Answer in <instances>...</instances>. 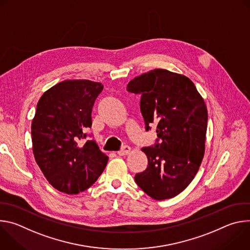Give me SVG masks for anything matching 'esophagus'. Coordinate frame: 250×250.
Returning a JSON list of instances; mask_svg holds the SVG:
<instances>
[{
  "instance_id": "obj_1",
  "label": "esophagus",
  "mask_w": 250,
  "mask_h": 250,
  "mask_svg": "<svg viewBox=\"0 0 250 250\" xmlns=\"http://www.w3.org/2000/svg\"><path fill=\"white\" fill-rule=\"evenodd\" d=\"M129 151H130V147H129V146H123V147H122V149H121V150H119V151H118V154H119V155H121V156H123V155H126V154H128V153H129Z\"/></svg>"
}]
</instances>
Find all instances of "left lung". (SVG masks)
<instances>
[{
    "label": "left lung",
    "instance_id": "obj_1",
    "mask_svg": "<svg viewBox=\"0 0 250 250\" xmlns=\"http://www.w3.org/2000/svg\"><path fill=\"white\" fill-rule=\"evenodd\" d=\"M126 90L140 95L146 130L155 125L157 132L155 144L142 148L148 165L134 180L152 199L173 198L192 182L203 160L206 104L188 77L164 69L135 77Z\"/></svg>",
    "mask_w": 250,
    "mask_h": 250
}]
</instances>
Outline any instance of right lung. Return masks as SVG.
Returning a JSON list of instances; mask_svg holds the SVG:
<instances>
[{
    "instance_id": "obj_1",
    "label": "right lung",
    "mask_w": 250,
    "mask_h": 250,
    "mask_svg": "<svg viewBox=\"0 0 250 250\" xmlns=\"http://www.w3.org/2000/svg\"><path fill=\"white\" fill-rule=\"evenodd\" d=\"M101 83L66 80L40 99L31 123L33 155L47 181L60 192L72 195L92 186L109 157L95 140H81L92 126V109L103 91Z\"/></svg>"
}]
</instances>
